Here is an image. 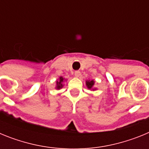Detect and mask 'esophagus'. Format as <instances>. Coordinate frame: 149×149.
Listing matches in <instances>:
<instances>
[{"mask_svg":"<svg viewBox=\"0 0 149 149\" xmlns=\"http://www.w3.org/2000/svg\"><path fill=\"white\" fill-rule=\"evenodd\" d=\"M74 75L77 77H78L79 76L81 75V72H80V71H75V72H74Z\"/></svg>","mask_w":149,"mask_h":149,"instance_id":"obj_1","label":"esophagus"}]
</instances>
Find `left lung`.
<instances>
[{"instance_id":"1","label":"left lung","mask_w":149,"mask_h":149,"mask_svg":"<svg viewBox=\"0 0 149 149\" xmlns=\"http://www.w3.org/2000/svg\"><path fill=\"white\" fill-rule=\"evenodd\" d=\"M86 85L89 89H92V90H96V88H94L95 81L93 80H88L86 81Z\"/></svg>"}]
</instances>
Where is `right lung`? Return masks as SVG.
<instances>
[{
	"instance_id": "obj_1",
	"label": "right lung",
	"mask_w": 149,
	"mask_h": 149,
	"mask_svg": "<svg viewBox=\"0 0 149 149\" xmlns=\"http://www.w3.org/2000/svg\"><path fill=\"white\" fill-rule=\"evenodd\" d=\"M65 81H66V79L63 78L62 76H60L57 80H56V87L55 89H60L63 87V82Z\"/></svg>"
}]
</instances>
